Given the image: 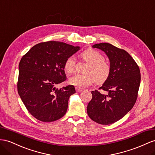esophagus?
Instances as JSON below:
<instances>
[{"instance_id": "esophagus-1", "label": "esophagus", "mask_w": 155, "mask_h": 155, "mask_svg": "<svg viewBox=\"0 0 155 155\" xmlns=\"http://www.w3.org/2000/svg\"><path fill=\"white\" fill-rule=\"evenodd\" d=\"M75 89H76V91H77V92H82V91L83 90L82 89H81V88H78V87H76V88H75Z\"/></svg>"}]
</instances>
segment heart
Instances as JSON below:
<instances>
[{
  "instance_id": "1",
  "label": "heart",
  "mask_w": 155,
  "mask_h": 155,
  "mask_svg": "<svg viewBox=\"0 0 155 155\" xmlns=\"http://www.w3.org/2000/svg\"><path fill=\"white\" fill-rule=\"evenodd\" d=\"M82 60L89 63L85 70L86 74H77L71 77L69 82L71 85L78 88H84L96 81L101 84L107 81L110 72V67L109 63L104 60V56L100 51L92 48L83 51L81 54ZM76 67V59L73 55L67 58L64 63L63 68L67 74L74 72Z\"/></svg>"
}]
</instances>
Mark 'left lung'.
<instances>
[{
	"label": "left lung",
	"mask_w": 155,
	"mask_h": 155,
	"mask_svg": "<svg viewBox=\"0 0 155 155\" xmlns=\"http://www.w3.org/2000/svg\"><path fill=\"white\" fill-rule=\"evenodd\" d=\"M110 61V74L100 87L107 95L92 91V99L87 106V113L98 124L109 125L124 117L132 109L137 98L141 81L140 68L126 51L109 43L96 44Z\"/></svg>",
	"instance_id": "8db88e82"
}]
</instances>
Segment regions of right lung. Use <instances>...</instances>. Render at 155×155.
<instances>
[{"label":"right lung","instance_id":"add662e5","mask_svg":"<svg viewBox=\"0 0 155 155\" xmlns=\"http://www.w3.org/2000/svg\"><path fill=\"white\" fill-rule=\"evenodd\" d=\"M79 50V46L48 41L35 45L21 59L18 92L37 120L53 122L65 114L69 97L76 91L73 85L55 86L67 78L63 68L67 58Z\"/></svg>","mask_w":155,"mask_h":155}]
</instances>
